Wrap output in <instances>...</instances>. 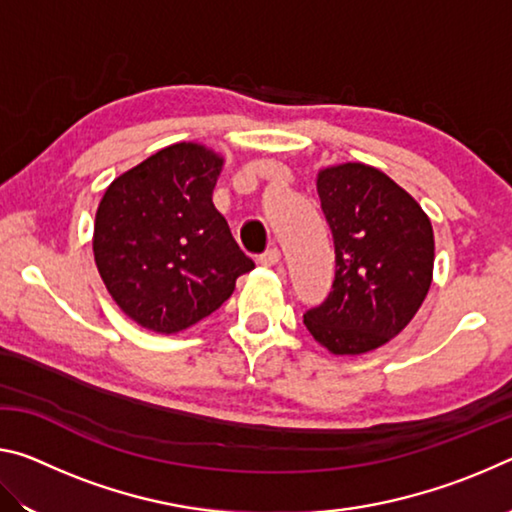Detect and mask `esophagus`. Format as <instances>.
Masks as SVG:
<instances>
[{
	"label": "esophagus",
	"instance_id": "1",
	"mask_svg": "<svg viewBox=\"0 0 512 512\" xmlns=\"http://www.w3.org/2000/svg\"><path fill=\"white\" fill-rule=\"evenodd\" d=\"M280 259H282V253H280V248H268L266 253L259 257V264L262 266H275V264H280Z\"/></svg>",
	"mask_w": 512,
	"mask_h": 512
}]
</instances>
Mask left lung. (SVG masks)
I'll use <instances>...</instances> for the list:
<instances>
[{"mask_svg":"<svg viewBox=\"0 0 512 512\" xmlns=\"http://www.w3.org/2000/svg\"><path fill=\"white\" fill-rule=\"evenodd\" d=\"M332 228L336 275L327 300L305 314L309 334L336 357L395 339L418 314L433 280V228L420 203L370 164L318 171Z\"/></svg>","mask_w":512,"mask_h":512,"instance_id":"obj_1","label":"left lung"}]
</instances>
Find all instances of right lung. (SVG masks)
Here are the masks:
<instances>
[{
  "mask_svg": "<svg viewBox=\"0 0 512 512\" xmlns=\"http://www.w3.org/2000/svg\"><path fill=\"white\" fill-rule=\"evenodd\" d=\"M223 162L205 144H171L112 180L97 207L101 280L117 307L155 334L210 316L255 266L212 203Z\"/></svg>",
  "mask_w": 512,
  "mask_h": 512,
  "instance_id": "obj_1",
  "label": "right lung"
}]
</instances>
